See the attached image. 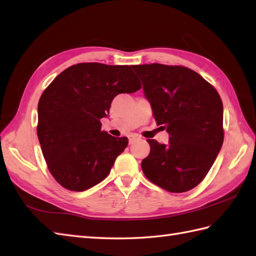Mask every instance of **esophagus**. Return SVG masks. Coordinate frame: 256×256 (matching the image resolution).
Masks as SVG:
<instances>
[{
    "instance_id": "1",
    "label": "esophagus",
    "mask_w": 256,
    "mask_h": 256,
    "mask_svg": "<svg viewBox=\"0 0 256 256\" xmlns=\"http://www.w3.org/2000/svg\"><path fill=\"white\" fill-rule=\"evenodd\" d=\"M137 139H139V137L137 134H132V136H129V144H132Z\"/></svg>"
}]
</instances>
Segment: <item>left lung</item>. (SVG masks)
<instances>
[{"instance_id": "left-lung-1", "label": "left lung", "mask_w": 256, "mask_h": 256, "mask_svg": "<svg viewBox=\"0 0 256 256\" xmlns=\"http://www.w3.org/2000/svg\"><path fill=\"white\" fill-rule=\"evenodd\" d=\"M158 126L168 144L148 139L144 176L162 189H194L214 164L223 144V104L216 88L194 70L162 64L134 65Z\"/></svg>"}]
</instances>
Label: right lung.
<instances>
[{"label": "right lung", "mask_w": 256, "mask_h": 256, "mask_svg": "<svg viewBox=\"0 0 256 256\" xmlns=\"http://www.w3.org/2000/svg\"><path fill=\"white\" fill-rule=\"evenodd\" d=\"M142 88L127 65L82 62L57 76L38 102V137L48 170L70 191L102 182L128 144L102 132L112 99Z\"/></svg>", "instance_id": "right-lung-1"}]
</instances>
